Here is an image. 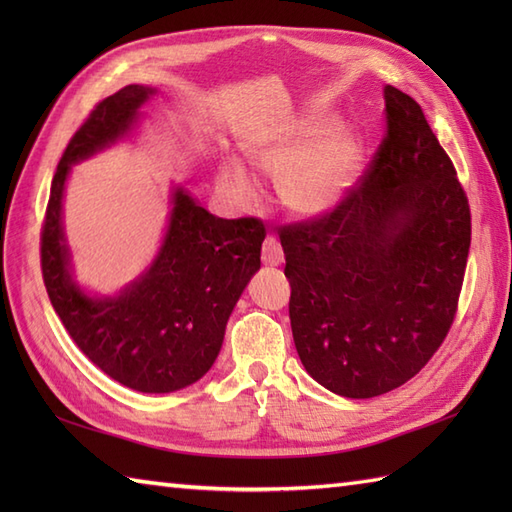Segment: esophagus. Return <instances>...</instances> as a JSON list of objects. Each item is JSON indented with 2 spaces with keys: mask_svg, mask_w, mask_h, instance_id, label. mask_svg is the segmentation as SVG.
Wrapping results in <instances>:
<instances>
[{
  "mask_svg": "<svg viewBox=\"0 0 512 512\" xmlns=\"http://www.w3.org/2000/svg\"><path fill=\"white\" fill-rule=\"evenodd\" d=\"M262 262L266 266H279L284 262V250H281V244L277 242V237H266L264 248H262Z\"/></svg>",
  "mask_w": 512,
  "mask_h": 512,
  "instance_id": "1",
  "label": "esophagus"
}]
</instances>
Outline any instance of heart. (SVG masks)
Here are the masks:
<instances>
[{
    "mask_svg": "<svg viewBox=\"0 0 512 512\" xmlns=\"http://www.w3.org/2000/svg\"><path fill=\"white\" fill-rule=\"evenodd\" d=\"M334 121L299 123L250 151V162L277 182L290 211L317 217L330 213L352 189L363 165L365 140L354 129L334 131ZM220 189L237 204H250L259 184L242 162H226L217 173Z\"/></svg>",
    "mask_w": 512,
    "mask_h": 512,
    "instance_id": "heart-1",
    "label": "heart"
}]
</instances>
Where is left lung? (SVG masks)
I'll list each match as a JSON object with an SVG mask.
<instances>
[{
	"mask_svg": "<svg viewBox=\"0 0 512 512\" xmlns=\"http://www.w3.org/2000/svg\"><path fill=\"white\" fill-rule=\"evenodd\" d=\"M387 134L358 187L279 233L290 325L306 372L345 398L405 385L458 310L469 200L420 105L385 85Z\"/></svg>",
	"mask_w": 512,
	"mask_h": 512,
	"instance_id": "8db88e82",
	"label": "left lung"
}]
</instances>
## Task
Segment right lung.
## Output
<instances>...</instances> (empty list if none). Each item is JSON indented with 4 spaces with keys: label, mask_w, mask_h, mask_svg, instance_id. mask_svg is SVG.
<instances>
[{
    "label": "right lung",
    "mask_w": 512,
    "mask_h": 512,
    "mask_svg": "<svg viewBox=\"0 0 512 512\" xmlns=\"http://www.w3.org/2000/svg\"><path fill=\"white\" fill-rule=\"evenodd\" d=\"M151 94L147 85H127L107 96L65 147L43 220L41 273L54 312L96 367L129 389L169 394L215 363L226 321L262 266L266 228L257 217H215L176 187L162 246L134 284L114 297H92L76 284L61 220L65 180L76 162L132 134Z\"/></svg>",
    "instance_id": "add662e5"
}]
</instances>
